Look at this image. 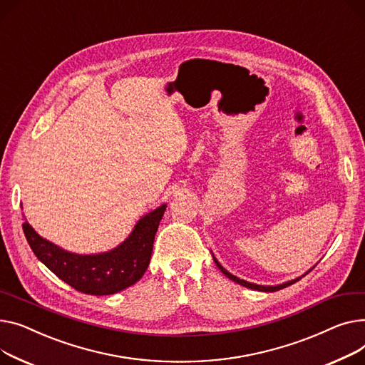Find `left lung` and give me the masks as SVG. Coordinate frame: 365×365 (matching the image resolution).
Here are the masks:
<instances>
[{"label":"left lung","instance_id":"1","mask_svg":"<svg viewBox=\"0 0 365 365\" xmlns=\"http://www.w3.org/2000/svg\"><path fill=\"white\" fill-rule=\"evenodd\" d=\"M213 261H215V264H217V267L222 271V274L225 275V277H228L230 280H232V282H235V283H239V284H242V286H245V287H249V289H253V290H258V292H277V290H282V289H284V287H287V286H290V284H293V283H296V282H299L301 280V277L299 278H296V280H290V282H287V283H283V284H278V286H259V284H253V283H249V282H245V280H240V278H237L235 275H232V274H230L218 261H217V258H213Z\"/></svg>","mask_w":365,"mask_h":365}]
</instances>
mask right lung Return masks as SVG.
Listing matches in <instances>:
<instances>
[{"instance_id": "right-lung-1", "label": "right lung", "mask_w": 365, "mask_h": 365, "mask_svg": "<svg viewBox=\"0 0 365 365\" xmlns=\"http://www.w3.org/2000/svg\"><path fill=\"white\" fill-rule=\"evenodd\" d=\"M165 210L166 205H162L147 213L123 243L98 255H78L64 250L42 239L28 221L24 222V232L36 258L60 280L87 294H113L135 284L144 275Z\"/></svg>"}]
</instances>
